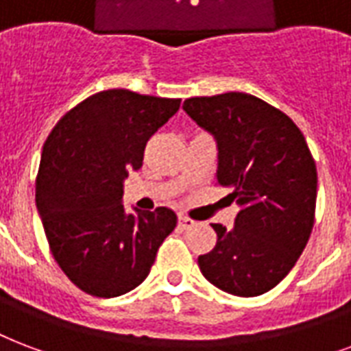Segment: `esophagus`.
<instances>
[{"label": "esophagus", "mask_w": 351, "mask_h": 351, "mask_svg": "<svg viewBox=\"0 0 351 351\" xmlns=\"http://www.w3.org/2000/svg\"><path fill=\"white\" fill-rule=\"evenodd\" d=\"M178 226H180L182 230L193 228V226H195V221H193V219L186 217V215H180V217H178Z\"/></svg>", "instance_id": "34e87169"}]
</instances>
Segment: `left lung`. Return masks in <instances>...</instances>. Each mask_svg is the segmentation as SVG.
I'll return each instance as SVG.
<instances>
[{
	"label": "left lung",
	"mask_w": 351,
	"mask_h": 351,
	"mask_svg": "<svg viewBox=\"0 0 351 351\" xmlns=\"http://www.w3.org/2000/svg\"><path fill=\"white\" fill-rule=\"evenodd\" d=\"M186 114L215 136L217 184L241 206L232 230L211 224L217 245L199 256L202 276L224 293L259 296L304 252L317 206V165L287 114L243 92L191 97Z\"/></svg>",
	"instance_id": "left-lung-1"
}]
</instances>
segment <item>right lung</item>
<instances>
[{
  "label": "right lung",
  "mask_w": 351,
  "mask_h": 351,
  "mask_svg": "<svg viewBox=\"0 0 351 351\" xmlns=\"http://www.w3.org/2000/svg\"><path fill=\"white\" fill-rule=\"evenodd\" d=\"M178 108L180 99L114 88L84 99L47 136L36 208L53 258L80 291L114 298L136 289L175 230L169 208L127 213L121 199L147 141Z\"/></svg>",
  "instance_id": "obj_1"
}]
</instances>
